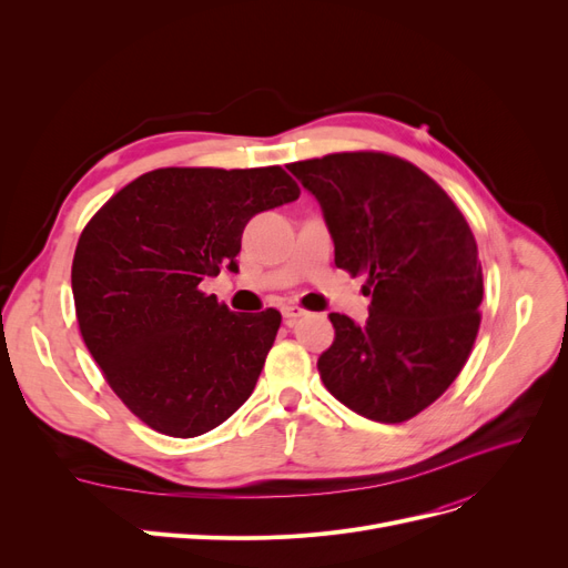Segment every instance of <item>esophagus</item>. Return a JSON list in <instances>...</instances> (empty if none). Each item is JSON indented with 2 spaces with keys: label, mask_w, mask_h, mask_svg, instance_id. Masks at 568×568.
Masks as SVG:
<instances>
[{
  "label": "esophagus",
  "mask_w": 568,
  "mask_h": 568,
  "mask_svg": "<svg viewBox=\"0 0 568 568\" xmlns=\"http://www.w3.org/2000/svg\"><path fill=\"white\" fill-rule=\"evenodd\" d=\"M281 313H283V317H285V324H290V326H292L296 320L306 315V311H304V308L294 306V304H292V306H283V308H281Z\"/></svg>",
  "instance_id": "obj_1"
}]
</instances>
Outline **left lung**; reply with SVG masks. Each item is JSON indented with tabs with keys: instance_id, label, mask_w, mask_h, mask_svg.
<instances>
[{
	"instance_id": "1",
	"label": "left lung",
	"mask_w": 568,
	"mask_h": 568,
	"mask_svg": "<svg viewBox=\"0 0 568 568\" xmlns=\"http://www.w3.org/2000/svg\"><path fill=\"white\" fill-rule=\"evenodd\" d=\"M287 170L320 202L336 266L368 274V317L332 313L320 375L343 405L400 424L435 403L479 334L484 274L454 200L416 165L375 152L329 154Z\"/></svg>"
}]
</instances>
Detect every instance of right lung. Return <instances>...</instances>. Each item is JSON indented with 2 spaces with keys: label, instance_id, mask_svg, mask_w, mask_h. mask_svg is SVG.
I'll list each match as a JSON object with an SVG mask.
<instances>
[{
  "label": "right lung",
  "instance_id": "1",
  "mask_svg": "<svg viewBox=\"0 0 568 568\" xmlns=\"http://www.w3.org/2000/svg\"><path fill=\"white\" fill-rule=\"evenodd\" d=\"M278 165L163 168L87 223L71 268L80 334L112 392L170 437L221 426L255 389L281 313H232L200 283L239 272L246 223L300 197Z\"/></svg>",
  "mask_w": 568,
  "mask_h": 568
}]
</instances>
